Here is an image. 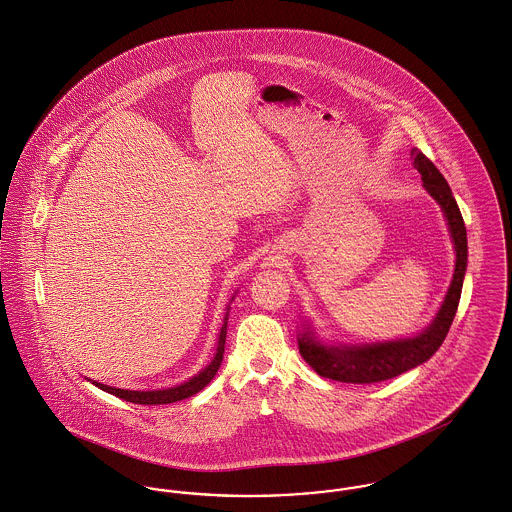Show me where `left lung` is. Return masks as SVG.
<instances>
[{"label": "left lung", "instance_id": "left-lung-1", "mask_svg": "<svg viewBox=\"0 0 512 512\" xmlns=\"http://www.w3.org/2000/svg\"><path fill=\"white\" fill-rule=\"evenodd\" d=\"M411 156L413 167L421 173L425 189L440 204L448 220L450 236L456 249V269L452 284L433 323L413 339L374 343L362 347H325L317 343L310 333H304L298 339L300 354L323 378L347 384H376L395 378L429 360L446 339L448 329L454 321L468 265L466 224L456 198L452 195L442 173L434 167L433 161L419 150H413Z\"/></svg>", "mask_w": 512, "mask_h": 512}]
</instances>
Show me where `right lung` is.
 <instances>
[{
	"mask_svg": "<svg viewBox=\"0 0 512 512\" xmlns=\"http://www.w3.org/2000/svg\"><path fill=\"white\" fill-rule=\"evenodd\" d=\"M226 331H228V315L224 317V325L220 329V339H218V349H216V356L212 358V362L202 370L198 372L197 376H193L189 382L181 384V386H175V388H169V390H158V392H130V390H120V388H111V386H105V384H99V382H93L97 388H101L103 392L107 394L117 395L124 401H130V403H138V405H165V403H173V401H181V399H187L191 395L198 394L202 388L208 386V382L216 376L220 364H222V358H224V345H226Z\"/></svg>",
	"mask_w": 512,
	"mask_h": 512,
	"instance_id": "add662e5",
	"label": "right lung"
}]
</instances>
